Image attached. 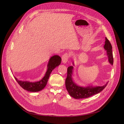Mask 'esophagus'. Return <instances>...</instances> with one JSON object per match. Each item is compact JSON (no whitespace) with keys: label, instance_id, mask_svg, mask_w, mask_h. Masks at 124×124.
Wrapping results in <instances>:
<instances>
[{"label":"esophagus","instance_id":"obj_1","mask_svg":"<svg viewBox=\"0 0 124 124\" xmlns=\"http://www.w3.org/2000/svg\"><path fill=\"white\" fill-rule=\"evenodd\" d=\"M70 55L68 53H65L62 57V61L63 63H66L68 61V58L69 57Z\"/></svg>","mask_w":124,"mask_h":124}]
</instances>
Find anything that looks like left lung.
Wrapping results in <instances>:
<instances>
[{"label":"left lung","mask_w":124,"mask_h":124,"mask_svg":"<svg viewBox=\"0 0 124 124\" xmlns=\"http://www.w3.org/2000/svg\"><path fill=\"white\" fill-rule=\"evenodd\" d=\"M104 48L107 51L109 62L113 65L114 59L112 52V46L107 38H106ZM73 64L74 65L73 63ZM73 69V67L72 66H70L67 68V75L65 80V85L69 95L75 99H85L99 93L107 85L108 83L101 86H88L86 87H82L77 85L72 80V76Z\"/></svg>","instance_id":"8db88e82"}]
</instances>
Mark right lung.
Returning <instances> with one entry per match:
<instances>
[{"label":"right lung","instance_id":"add662e5","mask_svg":"<svg viewBox=\"0 0 124 124\" xmlns=\"http://www.w3.org/2000/svg\"><path fill=\"white\" fill-rule=\"evenodd\" d=\"M61 58L58 55H54L50 58L48 64L47 72L43 78L39 81L31 82L28 81H21L15 77L16 80L23 89L30 92H38L42 90L46 85L50 74L53 69L61 64Z\"/></svg>","mask_w":124,"mask_h":124}]
</instances>
